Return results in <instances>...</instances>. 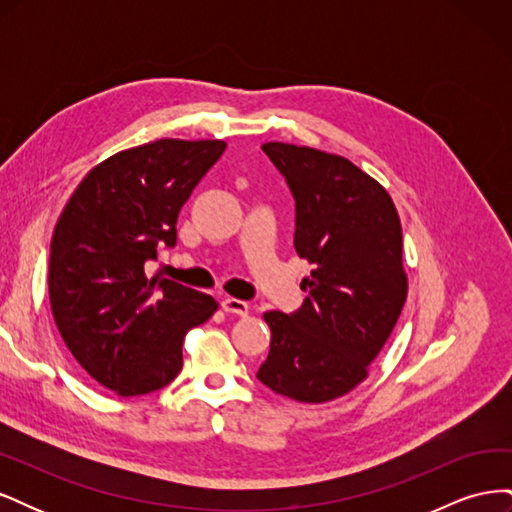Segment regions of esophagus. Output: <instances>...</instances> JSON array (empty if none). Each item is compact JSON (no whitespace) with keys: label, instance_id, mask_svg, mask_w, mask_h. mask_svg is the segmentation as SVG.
<instances>
[{"label":"esophagus","instance_id":"obj_1","mask_svg":"<svg viewBox=\"0 0 512 512\" xmlns=\"http://www.w3.org/2000/svg\"><path fill=\"white\" fill-rule=\"evenodd\" d=\"M222 309H224V312H228V314L247 316V312H250V305H247V303L241 301V299L226 297V299H222Z\"/></svg>","mask_w":512,"mask_h":512}]
</instances>
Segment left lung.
<instances>
[{
  "instance_id": "left-lung-1",
  "label": "left lung",
  "mask_w": 512,
  "mask_h": 512,
  "mask_svg": "<svg viewBox=\"0 0 512 512\" xmlns=\"http://www.w3.org/2000/svg\"><path fill=\"white\" fill-rule=\"evenodd\" d=\"M294 198V250L312 265L292 314L267 312L271 350L256 378L277 395L322 404L352 391L406 303L401 222L391 196L333 153L265 143Z\"/></svg>"
}]
</instances>
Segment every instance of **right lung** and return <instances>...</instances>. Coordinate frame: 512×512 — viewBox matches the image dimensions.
Returning a JSON list of instances; mask_svg holds the SVG:
<instances>
[{"mask_svg":"<svg viewBox=\"0 0 512 512\" xmlns=\"http://www.w3.org/2000/svg\"><path fill=\"white\" fill-rule=\"evenodd\" d=\"M224 141L162 138L119 151L74 190L51 241L55 324L87 374L121 397L173 382L181 344L218 303L145 267L175 247L177 215Z\"/></svg>","mask_w":512,"mask_h":512,"instance_id":"right-lung-1","label":"right lung"}]
</instances>
